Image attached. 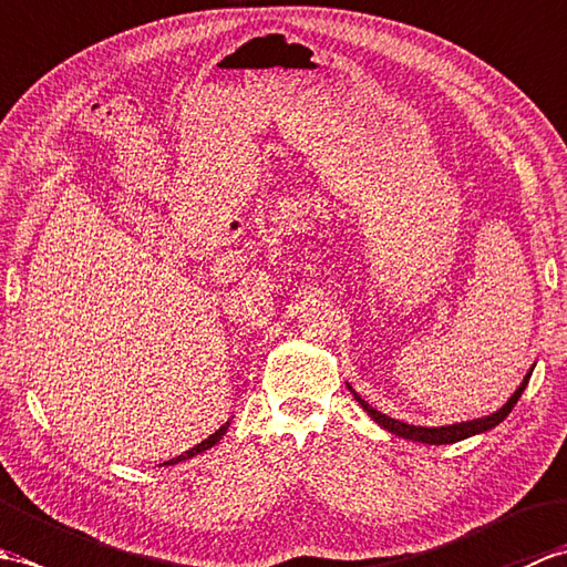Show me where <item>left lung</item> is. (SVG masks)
<instances>
[{"instance_id":"1","label":"left lung","mask_w":567,"mask_h":567,"mask_svg":"<svg viewBox=\"0 0 567 567\" xmlns=\"http://www.w3.org/2000/svg\"><path fill=\"white\" fill-rule=\"evenodd\" d=\"M528 378H532V370H528V375L524 378V382L519 384V390H516L512 394V400L504 404L499 412L489 414V416H483V419H475V421H465V424H453V426H439V429H424V426H412V424H404V421H396V419H390L388 414L378 412V409H372L365 400H360V394L351 388V392L355 394V400L360 402V406L365 409V412L378 421V424L382 429H388L390 433H394V436H402V439H412V441H419V443H429V445H443V443H455V441H463L467 436H475V433H483V431H489L495 429L499 421L507 419V414L514 409V404L519 402L522 392L526 390L528 384Z\"/></svg>"}]
</instances>
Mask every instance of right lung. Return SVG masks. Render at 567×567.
Instances as JSON below:
<instances>
[{"label":"right lung","mask_w":567,"mask_h":567,"mask_svg":"<svg viewBox=\"0 0 567 567\" xmlns=\"http://www.w3.org/2000/svg\"><path fill=\"white\" fill-rule=\"evenodd\" d=\"M224 433H226V426H221L219 431H214V433H212V436H209L207 441H202V443H197V445H195V449H192V451H187L185 455H179V457H175V461H185V457H192V455H197V453H202V451H207V449H212V445H214L216 441H219V439L224 436Z\"/></svg>","instance_id":"obj_1"}]
</instances>
